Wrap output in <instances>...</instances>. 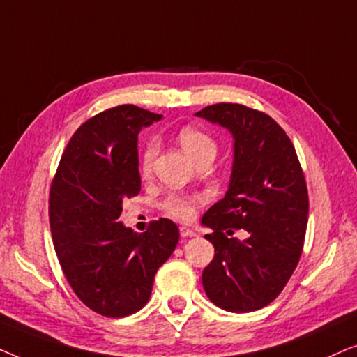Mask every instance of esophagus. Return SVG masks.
I'll list each match as a JSON object with an SVG mask.
<instances>
[{
	"label": "esophagus",
	"mask_w": 357,
	"mask_h": 357,
	"mask_svg": "<svg viewBox=\"0 0 357 357\" xmlns=\"http://www.w3.org/2000/svg\"><path fill=\"white\" fill-rule=\"evenodd\" d=\"M180 236H182V237H195V236H197V232H195L193 229L180 227Z\"/></svg>",
	"instance_id": "esophagus-1"
}]
</instances>
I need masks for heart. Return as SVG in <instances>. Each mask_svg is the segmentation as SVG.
<instances>
[{
    "instance_id": "b5f03b06",
    "label": "heart",
    "mask_w": 357,
    "mask_h": 357,
    "mask_svg": "<svg viewBox=\"0 0 357 357\" xmlns=\"http://www.w3.org/2000/svg\"><path fill=\"white\" fill-rule=\"evenodd\" d=\"M178 143L182 144V148L187 151L190 158L197 160L204 158H214L218 153V144L211 135H208L206 131L193 128V126H185L178 131ZM159 146L155 141H149L144 146L143 154H141L139 160V170L141 175L144 178L151 177L154 169L155 158H158ZM202 203V198L193 195V197H183V195H170V197L164 202L165 213L180 221H190L195 216V208L197 204Z\"/></svg>"
}]
</instances>
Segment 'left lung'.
<instances>
[{
	"mask_svg": "<svg viewBox=\"0 0 357 357\" xmlns=\"http://www.w3.org/2000/svg\"><path fill=\"white\" fill-rule=\"evenodd\" d=\"M234 136V164L226 197L204 213L214 245L203 270L213 304L227 312H253L281 294L304 248L309 195L296 149L286 131L260 110L214 104L195 114ZM243 228L245 241L229 238Z\"/></svg>",
	"mask_w": 357,
	"mask_h": 357,
	"instance_id": "obj_1",
	"label": "left lung"
}]
</instances>
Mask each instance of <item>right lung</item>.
I'll return each mask as SVG.
<instances>
[{"instance_id":"obj_1","label":"right lung","mask_w":357,"mask_h":357,"mask_svg":"<svg viewBox=\"0 0 357 357\" xmlns=\"http://www.w3.org/2000/svg\"><path fill=\"white\" fill-rule=\"evenodd\" d=\"M162 115L119 105L84 121L68 143L50 187L53 247L82 304L120 319L148 304L154 276L177 247V224L160 218L143 234L119 222L141 190L138 133Z\"/></svg>"}]
</instances>
